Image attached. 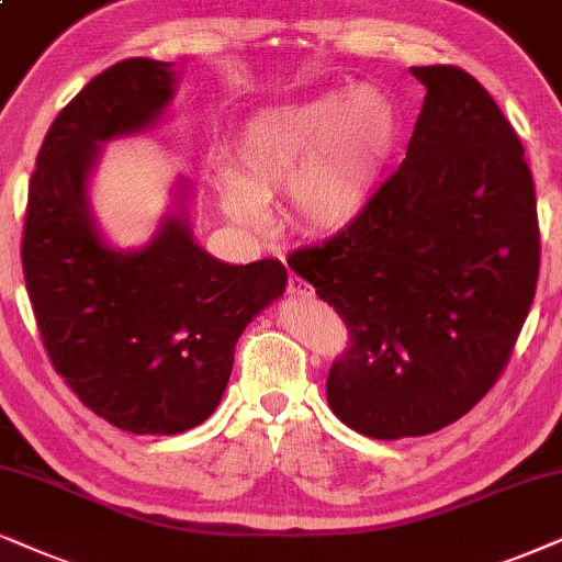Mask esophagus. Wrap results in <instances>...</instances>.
I'll return each instance as SVG.
<instances>
[{"label":"esophagus","instance_id":"esophagus-1","mask_svg":"<svg viewBox=\"0 0 562 562\" xmlns=\"http://www.w3.org/2000/svg\"><path fill=\"white\" fill-rule=\"evenodd\" d=\"M288 293L293 295V297H311V285L305 280H301V277L297 274H290L288 277Z\"/></svg>","mask_w":562,"mask_h":562}]
</instances>
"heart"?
Returning <instances> with one entry per match:
<instances>
[{"mask_svg":"<svg viewBox=\"0 0 562 562\" xmlns=\"http://www.w3.org/2000/svg\"><path fill=\"white\" fill-rule=\"evenodd\" d=\"M398 138V108L378 87L272 104L254 112L228 148L231 182L215 184L221 211L259 226L261 205L282 192L295 231L341 234L375 203Z\"/></svg>","mask_w":562,"mask_h":562,"instance_id":"heart-1","label":"heart"}]
</instances>
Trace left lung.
Returning <instances> with one entry per match:
<instances>
[{
  "instance_id": "obj_1",
  "label": "left lung",
  "mask_w": 562,
  "mask_h": 562,
  "mask_svg": "<svg viewBox=\"0 0 562 562\" xmlns=\"http://www.w3.org/2000/svg\"><path fill=\"white\" fill-rule=\"evenodd\" d=\"M426 87L406 159L362 221L288 257L349 328L328 406L372 439L422 437L496 385L532 308L540 223L525 146L481 81Z\"/></svg>"
}]
</instances>
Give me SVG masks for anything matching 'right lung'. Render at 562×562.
Instances as JSON below:
<instances>
[{
	"label": "right lung",
	"instance_id": "right-lung-1",
	"mask_svg": "<svg viewBox=\"0 0 562 562\" xmlns=\"http://www.w3.org/2000/svg\"><path fill=\"white\" fill-rule=\"evenodd\" d=\"M171 94L169 64L125 58L58 112L30 177L20 249L50 364L89 411L133 434L203 424L238 336L288 282L277 259L226 265L200 249L184 207L144 249L102 241L87 203L100 144L148 128Z\"/></svg>",
	"mask_w": 562,
	"mask_h": 562
}]
</instances>
